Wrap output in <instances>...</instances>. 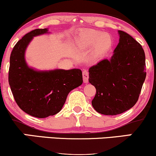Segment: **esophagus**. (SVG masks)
<instances>
[{
    "label": "esophagus",
    "mask_w": 156,
    "mask_h": 156,
    "mask_svg": "<svg viewBox=\"0 0 156 156\" xmlns=\"http://www.w3.org/2000/svg\"><path fill=\"white\" fill-rule=\"evenodd\" d=\"M83 79L84 83H88L89 81V73L87 69H84L83 71Z\"/></svg>",
    "instance_id": "esophagus-1"
}]
</instances>
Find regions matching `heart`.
Segmentation results:
<instances>
[{"instance_id": "heart-1", "label": "heart", "mask_w": 156, "mask_h": 156, "mask_svg": "<svg viewBox=\"0 0 156 156\" xmlns=\"http://www.w3.org/2000/svg\"><path fill=\"white\" fill-rule=\"evenodd\" d=\"M112 40L108 34L93 29H87L80 33L78 38V44L83 49H88L94 46V55H100L111 48Z\"/></svg>"}]
</instances>
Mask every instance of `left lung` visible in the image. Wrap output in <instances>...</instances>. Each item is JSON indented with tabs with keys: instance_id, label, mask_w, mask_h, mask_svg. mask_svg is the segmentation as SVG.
<instances>
[{
	"instance_id": "left-lung-1",
	"label": "left lung",
	"mask_w": 156,
	"mask_h": 156,
	"mask_svg": "<svg viewBox=\"0 0 156 156\" xmlns=\"http://www.w3.org/2000/svg\"><path fill=\"white\" fill-rule=\"evenodd\" d=\"M118 32L119 42L112 58L101 61L89 69V81L96 89L92 105L105 115H117L132 108L146 78L141 45L128 34Z\"/></svg>"
}]
</instances>
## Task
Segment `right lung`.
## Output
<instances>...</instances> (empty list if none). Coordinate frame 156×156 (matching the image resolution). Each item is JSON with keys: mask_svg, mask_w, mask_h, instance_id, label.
<instances>
[{"mask_svg": "<svg viewBox=\"0 0 156 156\" xmlns=\"http://www.w3.org/2000/svg\"><path fill=\"white\" fill-rule=\"evenodd\" d=\"M47 28L33 30L20 39L10 55L9 83L16 103L32 117L45 118L62 110L71 90L83 83L79 69L38 72L27 66L25 51L34 37Z\"/></svg>", "mask_w": 156, "mask_h": 156, "instance_id": "obj_1", "label": "right lung"}]
</instances>
